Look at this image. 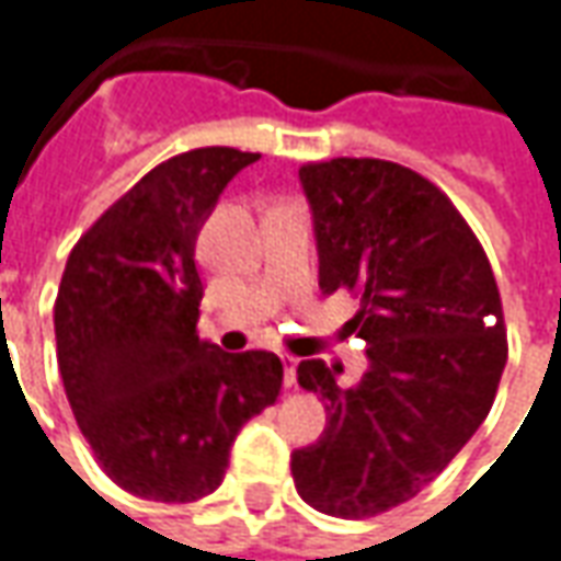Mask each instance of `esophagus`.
I'll return each mask as SVG.
<instances>
[{
    "label": "esophagus",
    "mask_w": 561,
    "mask_h": 561,
    "mask_svg": "<svg viewBox=\"0 0 561 561\" xmlns=\"http://www.w3.org/2000/svg\"><path fill=\"white\" fill-rule=\"evenodd\" d=\"M279 359H282V383H285V387H295V383H297V362H300V359L288 356V353H282Z\"/></svg>",
    "instance_id": "obj_1"
}]
</instances>
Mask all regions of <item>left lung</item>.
Here are the masks:
<instances>
[{
  "label": "left lung",
  "instance_id": "8db88e82",
  "mask_svg": "<svg viewBox=\"0 0 561 561\" xmlns=\"http://www.w3.org/2000/svg\"><path fill=\"white\" fill-rule=\"evenodd\" d=\"M300 186L319 288L359 295L346 331L368 368L344 387L341 365H297L329 424L291 476L312 510L365 519L430 485L489 417L506 365L501 291L470 224L417 171L344 156L304 165Z\"/></svg>",
  "mask_w": 561,
  "mask_h": 561
}]
</instances>
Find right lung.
<instances>
[{"instance_id":"1","label":"right lung","mask_w":561,"mask_h":561,"mask_svg":"<svg viewBox=\"0 0 561 561\" xmlns=\"http://www.w3.org/2000/svg\"><path fill=\"white\" fill-rule=\"evenodd\" d=\"M261 152L202 147L144 174L67 257L57 365L104 472L147 501L190 504L224 482L230 448L276 402V353H224L196 334V239L224 186Z\"/></svg>"}]
</instances>
